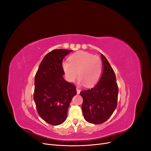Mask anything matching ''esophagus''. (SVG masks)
Returning a JSON list of instances; mask_svg holds the SVG:
<instances>
[{
	"mask_svg": "<svg viewBox=\"0 0 151 151\" xmlns=\"http://www.w3.org/2000/svg\"><path fill=\"white\" fill-rule=\"evenodd\" d=\"M76 90H77V93L79 94L80 93V91H81L80 89L78 88V87H77V88H76Z\"/></svg>",
	"mask_w": 151,
	"mask_h": 151,
	"instance_id": "obj_1",
	"label": "esophagus"
}]
</instances>
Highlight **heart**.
Wrapping results in <instances>:
<instances>
[{"mask_svg": "<svg viewBox=\"0 0 151 151\" xmlns=\"http://www.w3.org/2000/svg\"><path fill=\"white\" fill-rule=\"evenodd\" d=\"M62 68L67 79L74 82L77 76L79 83L91 87L98 83L102 74V61L98 56L92 53L79 51L69 57V62L62 63Z\"/></svg>", "mask_w": 151, "mask_h": 151, "instance_id": "b5f03b06", "label": "heart"}]
</instances>
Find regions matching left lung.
<instances>
[{
    "label": "left lung",
    "instance_id": "obj_1",
    "mask_svg": "<svg viewBox=\"0 0 151 151\" xmlns=\"http://www.w3.org/2000/svg\"><path fill=\"white\" fill-rule=\"evenodd\" d=\"M103 72L97 85L81 91L84 119L93 124H101L111 116L117 106L118 88L115 72L101 54Z\"/></svg>",
    "mask_w": 151,
    "mask_h": 151
}]
</instances>
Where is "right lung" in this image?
Here are the masks:
<instances>
[{
	"mask_svg": "<svg viewBox=\"0 0 151 151\" xmlns=\"http://www.w3.org/2000/svg\"><path fill=\"white\" fill-rule=\"evenodd\" d=\"M71 52L56 49L48 53L35 75L33 98L36 109L40 116L52 125L64 122L71 100L77 94L76 86L63 77L62 60Z\"/></svg>",
	"mask_w": 151,
	"mask_h": 151,
	"instance_id": "1",
	"label": "right lung"
}]
</instances>
